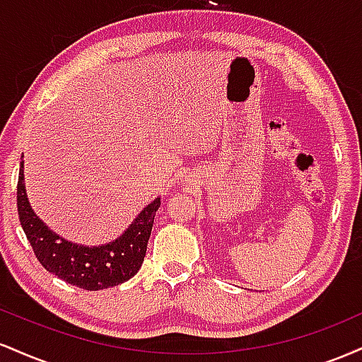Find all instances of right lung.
I'll use <instances>...</instances> for the list:
<instances>
[{
  "instance_id": "right-lung-1",
  "label": "right lung",
  "mask_w": 362,
  "mask_h": 362,
  "mask_svg": "<svg viewBox=\"0 0 362 362\" xmlns=\"http://www.w3.org/2000/svg\"><path fill=\"white\" fill-rule=\"evenodd\" d=\"M16 206L20 224L37 260L45 271L76 288L98 291L122 284L138 274L146 255L153 221L160 207V197L141 211L122 236L100 247H85L68 242L40 221L39 216L32 211L25 192L23 161L20 163L16 185Z\"/></svg>"
}]
</instances>
